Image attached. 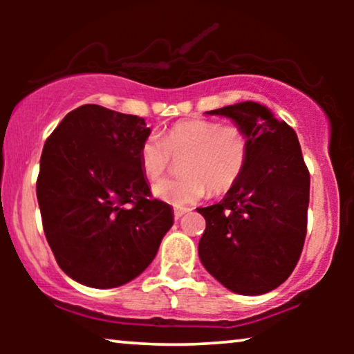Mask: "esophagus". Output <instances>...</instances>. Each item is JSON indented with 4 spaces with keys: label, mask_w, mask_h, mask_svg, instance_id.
Wrapping results in <instances>:
<instances>
[{
    "label": "esophagus",
    "mask_w": 354,
    "mask_h": 354,
    "mask_svg": "<svg viewBox=\"0 0 354 354\" xmlns=\"http://www.w3.org/2000/svg\"><path fill=\"white\" fill-rule=\"evenodd\" d=\"M188 209H174V219L178 221L183 214H187Z\"/></svg>",
    "instance_id": "obj_1"
}]
</instances>
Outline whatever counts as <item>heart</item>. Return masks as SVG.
Wrapping results in <instances>:
<instances>
[{"mask_svg":"<svg viewBox=\"0 0 354 354\" xmlns=\"http://www.w3.org/2000/svg\"><path fill=\"white\" fill-rule=\"evenodd\" d=\"M251 154V137L235 124L190 119L174 124L164 133L145 138L138 151L142 171L149 180L161 178L171 164L170 156L183 158L182 178L162 180L153 187L154 196L176 207L195 205L212 195H222L243 176Z\"/></svg>","mask_w":354,"mask_h":354,"instance_id":"obj_1","label":"heart"}]
</instances>
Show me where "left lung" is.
<instances>
[{
  "mask_svg": "<svg viewBox=\"0 0 354 354\" xmlns=\"http://www.w3.org/2000/svg\"><path fill=\"white\" fill-rule=\"evenodd\" d=\"M206 114L224 115L251 137L243 176L205 217L198 254L212 277L239 295H263L290 277L308 225L309 172L295 130L266 106L243 101Z\"/></svg>",
  "mask_w": 354,
  "mask_h": 354,
  "instance_id": "8db88e82",
  "label": "left lung"
}]
</instances>
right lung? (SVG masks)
<instances>
[{
  "mask_svg": "<svg viewBox=\"0 0 354 354\" xmlns=\"http://www.w3.org/2000/svg\"><path fill=\"white\" fill-rule=\"evenodd\" d=\"M145 119L98 104L71 111L43 147L37 198L59 268L75 282L114 288L151 264L174 224L153 200L138 151Z\"/></svg>",
  "mask_w": 354,
  "mask_h": 354,
  "instance_id": "1",
  "label": "right lung"
}]
</instances>
